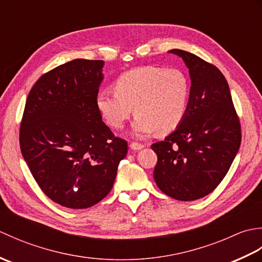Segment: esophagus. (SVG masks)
I'll list each match as a JSON object with an SVG mask.
<instances>
[{"instance_id": "esophagus-1", "label": "esophagus", "mask_w": 262, "mask_h": 262, "mask_svg": "<svg viewBox=\"0 0 262 262\" xmlns=\"http://www.w3.org/2000/svg\"><path fill=\"white\" fill-rule=\"evenodd\" d=\"M129 147H130L132 149H134V151H138V149H142V148L144 147V145H143V144H141V143L132 142V143L129 144Z\"/></svg>"}]
</instances>
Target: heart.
<instances>
[{"label": "heart", "mask_w": 262, "mask_h": 262, "mask_svg": "<svg viewBox=\"0 0 262 262\" xmlns=\"http://www.w3.org/2000/svg\"><path fill=\"white\" fill-rule=\"evenodd\" d=\"M190 97L188 77L178 69L143 66L125 72L114 82V91L99 92L97 109L105 124L119 129L135 109L138 135L157 130L165 135L185 119Z\"/></svg>", "instance_id": "heart-1"}]
</instances>
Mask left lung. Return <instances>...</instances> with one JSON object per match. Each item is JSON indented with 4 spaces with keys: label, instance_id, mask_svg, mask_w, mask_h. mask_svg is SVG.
<instances>
[{
    "label": "left lung",
    "instance_id": "left-lung-1",
    "mask_svg": "<svg viewBox=\"0 0 262 262\" xmlns=\"http://www.w3.org/2000/svg\"><path fill=\"white\" fill-rule=\"evenodd\" d=\"M189 69L190 97L185 119L164 141L154 180L168 196L191 202L207 196L224 179L241 145V124L223 73L200 57L172 49Z\"/></svg>",
    "mask_w": 262,
    "mask_h": 262
}]
</instances>
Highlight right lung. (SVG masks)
<instances>
[{"mask_svg":"<svg viewBox=\"0 0 262 262\" xmlns=\"http://www.w3.org/2000/svg\"><path fill=\"white\" fill-rule=\"evenodd\" d=\"M103 60L74 59L42 74L28 94L20 148L42 192L73 209L102 200L128 145L105 126L96 100Z\"/></svg>","mask_w":262,"mask_h":262,"instance_id":"1","label":"right lung"}]
</instances>
